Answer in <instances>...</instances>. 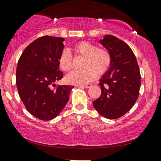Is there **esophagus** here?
<instances>
[{
  "label": "esophagus",
  "instance_id": "34e87169",
  "mask_svg": "<svg viewBox=\"0 0 161 161\" xmlns=\"http://www.w3.org/2000/svg\"><path fill=\"white\" fill-rule=\"evenodd\" d=\"M80 87L87 89V88H90V87H92V85H91V84H87V85H80Z\"/></svg>",
  "mask_w": 161,
  "mask_h": 161
}]
</instances>
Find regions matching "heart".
<instances>
[{
  "label": "heart",
  "instance_id": "1",
  "mask_svg": "<svg viewBox=\"0 0 161 161\" xmlns=\"http://www.w3.org/2000/svg\"><path fill=\"white\" fill-rule=\"evenodd\" d=\"M75 57L84 58L81 66L84 69L74 71L66 76V81L71 85H85L108 71L111 64V56L106 49L98 47L87 41L80 42L73 47ZM58 64L61 70L68 72L73 68L74 58L68 50L60 53Z\"/></svg>",
  "mask_w": 161,
  "mask_h": 161
}]
</instances>
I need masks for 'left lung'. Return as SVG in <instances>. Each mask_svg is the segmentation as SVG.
<instances>
[{
    "instance_id": "1",
    "label": "left lung",
    "mask_w": 161,
    "mask_h": 161,
    "mask_svg": "<svg viewBox=\"0 0 161 161\" xmlns=\"http://www.w3.org/2000/svg\"><path fill=\"white\" fill-rule=\"evenodd\" d=\"M100 42L111 54V64L100 80L101 95L92 104L102 116L116 119L129 111L137 100L140 71L135 55L123 40L106 35Z\"/></svg>"
}]
</instances>
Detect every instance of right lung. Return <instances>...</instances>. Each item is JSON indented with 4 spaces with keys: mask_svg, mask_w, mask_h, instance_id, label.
<instances>
[{
    "mask_svg": "<svg viewBox=\"0 0 161 161\" xmlns=\"http://www.w3.org/2000/svg\"><path fill=\"white\" fill-rule=\"evenodd\" d=\"M64 38L43 36L30 43L18 61L16 83L21 101L32 116L42 121L56 117L65 107L74 86L58 85L63 78L58 57ZM56 87V86H55Z\"/></svg>",
    "mask_w": 161,
    "mask_h": 161,
    "instance_id": "add662e5",
    "label": "right lung"
}]
</instances>
